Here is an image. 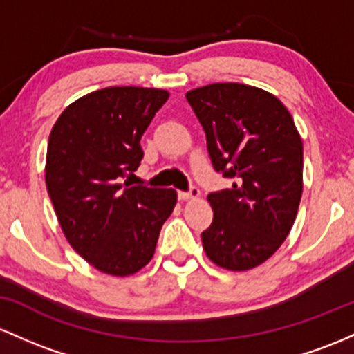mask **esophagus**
Returning <instances> with one entry per match:
<instances>
[{"label":"esophagus","instance_id":"esophagus-1","mask_svg":"<svg viewBox=\"0 0 354 354\" xmlns=\"http://www.w3.org/2000/svg\"><path fill=\"white\" fill-rule=\"evenodd\" d=\"M201 197V190L197 187H192L189 192H178V198L180 201H194V198Z\"/></svg>","mask_w":354,"mask_h":354}]
</instances>
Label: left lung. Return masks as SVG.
<instances>
[{"mask_svg":"<svg viewBox=\"0 0 354 354\" xmlns=\"http://www.w3.org/2000/svg\"><path fill=\"white\" fill-rule=\"evenodd\" d=\"M185 98L205 132L214 169L232 189L207 196L214 221L202 232L207 257L249 271L281 248L303 194V140L288 109L269 91L212 83Z\"/></svg>","mask_w":354,"mask_h":354,"instance_id":"obj_1","label":"left lung"}]
</instances>
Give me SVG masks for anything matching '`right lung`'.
I'll return each instance as SVG.
<instances>
[{"instance_id":"right-lung-1","label":"right lung","mask_w":354,"mask_h":354,"mask_svg":"<svg viewBox=\"0 0 354 354\" xmlns=\"http://www.w3.org/2000/svg\"><path fill=\"white\" fill-rule=\"evenodd\" d=\"M169 91L109 86L78 98L55 122L45 180L59 227L86 263L130 276L150 263L162 225L177 204L174 189L130 185L140 138Z\"/></svg>"}]
</instances>
